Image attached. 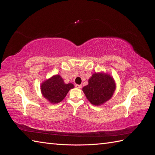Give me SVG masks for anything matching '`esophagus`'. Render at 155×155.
<instances>
[{"mask_svg":"<svg viewBox=\"0 0 155 155\" xmlns=\"http://www.w3.org/2000/svg\"><path fill=\"white\" fill-rule=\"evenodd\" d=\"M76 88H81L82 87V85H78V84H76Z\"/></svg>","mask_w":155,"mask_h":155,"instance_id":"34e87169","label":"esophagus"}]
</instances>
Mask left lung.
<instances>
[{
	"instance_id": "1",
	"label": "left lung",
	"mask_w": 155,
	"mask_h": 155,
	"mask_svg": "<svg viewBox=\"0 0 155 155\" xmlns=\"http://www.w3.org/2000/svg\"><path fill=\"white\" fill-rule=\"evenodd\" d=\"M115 88L113 78L109 75L95 73L89 79L88 85L83 88V91L92 104L100 105L110 99Z\"/></svg>"
}]
</instances>
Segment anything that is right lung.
<instances>
[{
    "label": "right lung",
    "instance_id": "obj_1",
    "mask_svg": "<svg viewBox=\"0 0 155 155\" xmlns=\"http://www.w3.org/2000/svg\"><path fill=\"white\" fill-rule=\"evenodd\" d=\"M73 88V84H65L59 75L45 81L41 87L43 96L52 104H58L61 101L68 91Z\"/></svg>",
    "mask_w": 155,
    "mask_h": 155
}]
</instances>
